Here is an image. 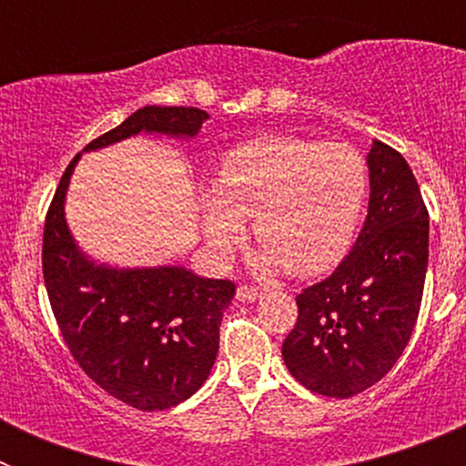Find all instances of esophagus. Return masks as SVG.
I'll return each mask as SVG.
<instances>
[{
	"label": "esophagus",
	"mask_w": 466,
	"mask_h": 466,
	"mask_svg": "<svg viewBox=\"0 0 466 466\" xmlns=\"http://www.w3.org/2000/svg\"><path fill=\"white\" fill-rule=\"evenodd\" d=\"M258 296H261L258 287H252V284H240L238 287V300H257Z\"/></svg>",
	"instance_id": "obj_1"
}]
</instances>
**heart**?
I'll use <instances>...</instances> for the list:
<instances>
[{
  "label": "heart",
  "instance_id": "1",
  "mask_svg": "<svg viewBox=\"0 0 466 466\" xmlns=\"http://www.w3.org/2000/svg\"><path fill=\"white\" fill-rule=\"evenodd\" d=\"M369 191L364 158L348 144L268 135L240 144L205 196V233L219 254L252 219L263 263L291 275L331 268L355 240Z\"/></svg>",
  "mask_w": 466,
  "mask_h": 466
}]
</instances>
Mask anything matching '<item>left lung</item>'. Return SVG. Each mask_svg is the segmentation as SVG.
I'll list each match as a JSON object with an SVG mask.
<instances>
[{"label": "left lung", "instance_id": "1", "mask_svg": "<svg viewBox=\"0 0 466 466\" xmlns=\"http://www.w3.org/2000/svg\"><path fill=\"white\" fill-rule=\"evenodd\" d=\"M369 214L355 247L322 282L296 296L282 343L291 376L310 392L348 399L390 373L418 322L430 257V214L413 170L373 139Z\"/></svg>", "mask_w": 466, "mask_h": 466}]
</instances>
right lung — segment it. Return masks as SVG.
I'll list each match as a JSON object with an SVG mask.
<instances>
[{"instance_id": "add662e5", "label": "right lung", "mask_w": 466, "mask_h": 466, "mask_svg": "<svg viewBox=\"0 0 466 466\" xmlns=\"http://www.w3.org/2000/svg\"><path fill=\"white\" fill-rule=\"evenodd\" d=\"M208 111L144 106L88 149L137 133L193 137ZM79 156L60 177L44 224L41 266L69 355L106 394L139 410H166L200 390L219 352V324L236 284L187 268L116 270L95 266L65 224V191Z\"/></svg>"}]
</instances>
